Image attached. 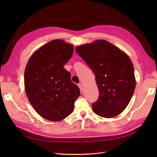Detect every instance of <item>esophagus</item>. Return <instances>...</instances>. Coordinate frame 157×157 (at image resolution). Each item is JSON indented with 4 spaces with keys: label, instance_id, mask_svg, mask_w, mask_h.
<instances>
[{
    "label": "esophagus",
    "instance_id": "obj_1",
    "mask_svg": "<svg viewBox=\"0 0 157 157\" xmlns=\"http://www.w3.org/2000/svg\"><path fill=\"white\" fill-rule=\"evenodd\" d=\"M78 86H79V89H80V90L82 91L83 90V85L82 84H78Z\"/></svg>",
    "mask_w": 157,
    "mask_h": 157
}]
</instances>
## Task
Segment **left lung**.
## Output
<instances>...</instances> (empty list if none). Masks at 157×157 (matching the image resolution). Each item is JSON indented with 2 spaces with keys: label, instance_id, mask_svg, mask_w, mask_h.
<instances>
[{
  "label": "left lung",
  "instance_id": "left-lung-1",
  "mask_svg": "<svg viewBox=\"0 0 157 157\" xmlns=\"http://www.w3.org/2000/svg\"><path fill=\"white\" fill-rule=\"evenodd\" d=\"M75 51L96 77L99 96L92 103L93 111L105 118L120 114L129 104L136 87L134 68L129 56L102 40L77 46Z\"/></svg>",
  "mask_w": 157,
  "mask_h": 157
}]
</instances>
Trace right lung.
I'll return each instance as SVG.
<instances>
[{
    "label": "right lung",
    "mask_w": 157,
    "mask_h": 157,
    "mask_svg": "<svg viewBox=\"0 0 157 157\" xmlns=\"http://www.w3.org/2000/svg\"><path fill=\"white\" fill-rule=\"evenodd\" d=\"M73 52L71 44L55 40L36 51L26 65L24 84L29 101L40 115L50 121H61L69 116L80 95L78 86L63 67Z\"/></svg>",
    "instance_id": "add662e5"
}]
</instances>
